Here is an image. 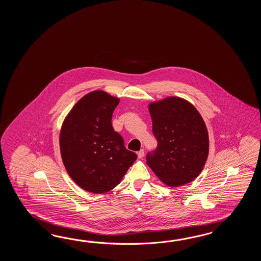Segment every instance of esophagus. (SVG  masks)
Returning a JSON list of instances; mask_svg holds the SVG:
<instances>
[{
    "mask_svg": "<svg viewBox=\"0 0 261 261\" xmlns=\"http://www.w3.org/2000/svg\"><path fill=\"white\" fill-rule=\"evenodd\" d=\"M137 155H138L139 159H143L144 155V150L141 149L139 151L138 153H137Z\"/></svg>",
    "mask_w": 261,
    "mask_h": 261,
    "instance_id": "esophagus-1",
    "label": "esophagus"
}]
</instances>
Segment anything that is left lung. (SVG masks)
Wrapping results in <instances>:
<instances>
[{
    "label": "left lung",
    "instance_id": "left-lung-1",
    "mask_svg": "<svg viewBox=\"0 0 261 261\" xmlns=\"http://www.w3.org/2000/svg\"><path fill=\"white\" fill-rule=\"evenodd\" d=\"M148 108L158 146L147 153V165L169 187L190 183L202 171L209 153L208 132L200 113L178 97Z\"/></svg>",
    "mask_w": 261,
    "mask_h": 261
}]
</instances>
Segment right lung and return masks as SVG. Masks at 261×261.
<instances>
[{"instance_id": "right-lung-1", "label": "right lung", "mask_w": 261, "mask_h": 261, "mask_svg": "<svg viewBox=\"0 0 261 261\" xmlns=\"http://www.w3.org/2000/svg\"><path fill=\"white\" fill-rule=\"evenodd\" d=\"M118 103L119 99L105 91H92L78 100L61 127L63 164L72 180L89 192L114 189L137 159L112 126Z\"/></svg>"}]
</instances>
